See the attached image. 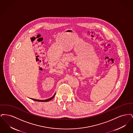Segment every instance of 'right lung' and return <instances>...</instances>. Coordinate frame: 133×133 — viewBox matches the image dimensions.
Masks as SVG:
<instances>
[{
  "mask_svg": "<svg viewBox=\"0 0 133 133\" xmlns=\"http://www.w3.org/2000/svg\"><path fill=\"white\" fill-rule=\"evenodd\" d=\"M55 96V94L53 96V97H52L50 98L49 99H46V100H37V99H31L32 100H34V101H36L37 102H48L50 101L51 100H52Z\"/></svg>",
  "mask_w": 133,
  "mask_h": 133,
  "instance_id": "1",
  "label": "right lung"
}]
</instances>
